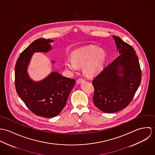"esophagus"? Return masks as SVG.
Masks as SVG:
<instances>
[{
    "label": "esophagus",
    "instance_id": "34e87169",
    "mask_svg": "<svg viewBox=\"0 0 155 155\" xmlns=\"http://www.w3.org/2000/svg\"><path fill=\"white\" fill-rule=\"evenodd\" d=\"M85 80L84 79L79 78V79L78 80L77 82H78V84H81V83H82V82H85Z\"/></svg>",
    "mask_w": 155,
    "mask_h": 155
}]
</instances>
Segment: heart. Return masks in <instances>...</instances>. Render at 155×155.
<instances>
[{"instance_id":"heart-1","label":"heart","mask_w":155,"mask_h":155,"mask_svg":"<svg viewBox=\"0 0 155 155\" xmlns=\"http://www.w3.org/2000/svg\"><path fill=\"white\" fill-rule=\"evenodd\" d=\"M106 58V55L103 49L90 46L75 51L72 54V59L65 61V66L72 71H76L78 66H84V73L90 76L95 74L102 68Z\"/></svg>"}]
</instances>
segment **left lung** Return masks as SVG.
Instances as JSON below:
<instances>
[{
	"label": "left lung",
	"mask_w": 155,
	"mask_h": 155,
	"mask_svg": "<svg viewBox=\"0 0 155 155\" xmlns=\"http://www.w3.org/2000/svg\"><path fill=\"white\" fill-rule=\"evenodd\" d=\"M113 37L120 55L92 81L94 104L108 113L127 107L141 80V70L134 49L119 37Z\"/></svg>",
	"instance_id": "8db88e82"
}]
</instances>
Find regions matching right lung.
I'll return each mask as SVG.
<instances>
[{"instance_id":"right-lung-1","label":"right lung","mask_w":155,"mask_h":155,"mask_svg":"<svg viewBox=\"0 0 155 155\" xmlns=\"http://www.w3.org/2000/svg\"><path fill=\"white\" fill-rule=\"evenodd\" d=\"M53 42L44 38L35 40L20 54L15 67L18 95L32 113L45 117H53L61 112L75 84L74 79L57 72H52L39 82H34L28 77L27 68L33 54L49 51L51 49L49 43Z\"/></svg>"}]
</instances>
